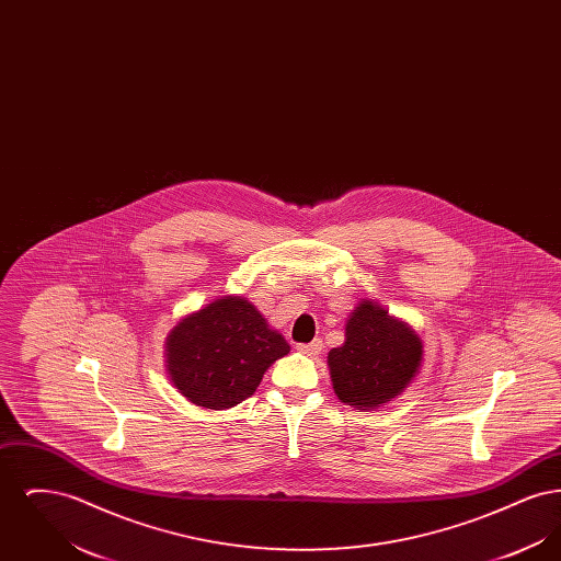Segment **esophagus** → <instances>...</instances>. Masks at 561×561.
<instances>
[{"instance_id":"obj_1","label":"esophagus","mask_w":561,"mask_h":561,"mask_svg":"<svg viewBox=\"0 0 561 561\" xmlns=\"http://www.w3.org/2000/svg\"><path fill=\"white\" fill-rule=\"evenodd\" d=\"M321 347H323V343L318 339V341H313V343H305V345H298L296 348H298L300 353H305V355H318Z\"/></svg>"}]
</instances>
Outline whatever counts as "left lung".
Returning <instances> with one entry per match:
<instances>
[{"label": "left lung", "mask_w": 561, "mask_h": 561, "mask_svg": "<svg viewBox=\"0 0 561 561\" xmlns=\"http://www.w3.org/2000/svg\"><path fill=\"white\" fill-rule=\"evenodd\" d=\"M421 362L423 343L416 332L373 300L355 307L343 347L328 353L334 393L357 410H373L398 398L414 380Z\"/></svg>", "instance_id": "left-lung-1"}]
</instances>
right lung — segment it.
Segmentation results:
<instances>
[{
	"label": "right lung",
	"instance_id": "right-lung-1",
	"mask_svg": "<svg viewBox=\"0 0 561 561\" xmlns=\"http://www.w3.org/2000/svg\"><path fill=\"white\" fill-rule=\"evenodd\" d=\"M288 353L286 339L252 302L220 296L172 328L165 368L191 403L225 410L248 400L268 366Z\"/></svg>",
	"mask_w": 561,
	"mask_h": 561
}]
</instances>
